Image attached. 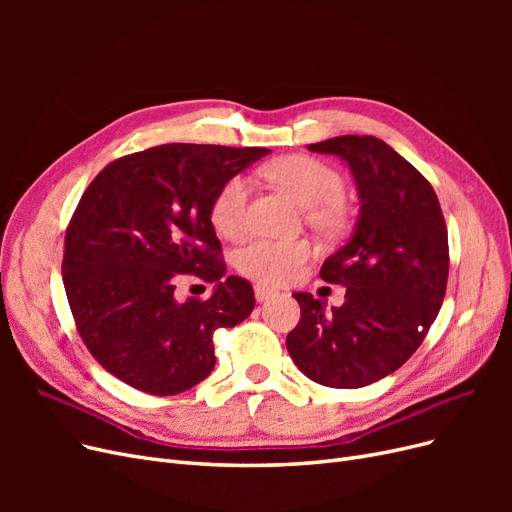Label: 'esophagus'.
<instances>
[{
  "mask_svg": "<svg viewBox=\"0 0 512 512\" xmlns=\"http://www.w3.org/2000/svg\"><path fill=\"white\" fill-rule=\"evenodd\" d=\"M254 294H256V301H258V303H265L269 297H273L275 290L265 288V286H256V288H254Z\"/></svg>",
  "mask_w": 512,
  "mask_h": 512,
  "instance_id": "34e87169",
  "label": "esophagus"
}]
</instances>
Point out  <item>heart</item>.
Wrapping results in <instances>:
<instances>
[{
  "instance_id": "obj_1",
  "label": "heart",
  "mask_w": 512,
  "mask_h": 512,
  "mask_svg": "<svg viewBox=\"0 0 512 512\" xmlns=\"http://www.w3.org/2000/svg\"><path fill=\"white\" fill-rule=\"evenodd\" d=\"M267 175L307 209V220L322 230H337L344 224L342 198L346 181L331 164L312 156H286L269 164ZM250 181L241 175L220 185L211 200L209 218L222 237H237L245 226ZM312 256L307 241L252 239L235 254V267L254 282L280 286L297 280Z\"/></svg>"
}]
</instances>
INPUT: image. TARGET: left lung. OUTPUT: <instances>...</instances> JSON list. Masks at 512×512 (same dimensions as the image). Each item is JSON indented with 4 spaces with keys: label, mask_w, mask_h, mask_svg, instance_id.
<instances>
[{
    "label": "left lung",
    "mask_w": 512,
    "mask_h": 512,
    "mask_svg": "<svg viewBox=\"0 0 512 512\" xmlns=\"http://www.w3.org/2000/svg\"><path fill=\"white\" fill-rule=\"evenodd\" d=\"M348 162L361 198L350 241L320 277L346 286L342 307L294 292L301 320L286 348L303 374L333 389H361L393 374L423 344L448 280V230L431 183L376 136L309 145Z\"/></svg>",
    "instance_id": "8db88e82"
}]
</instances>
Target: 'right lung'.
<instances>
[{
    "label": "right lung",
    "mask_w": 512,
    "mask_h": 512,
    "mask_svg": "<svg viewBox=\"0 0 512 512\" xmlns=\"http://www.w3.org/2000/svg\"><path fill=\"white\" fill-rule=\"evenodd\" d=\"M269 149L170 143L100 170L66 230L64 288L83 344L115 378L149 395H177L215 365L213 333L254 309L252 284L226 277L209 218L220 185ZM181 274L214 294L174 299Z\"/></svg>",
    "instance_id": "1"
}]
</instances>
